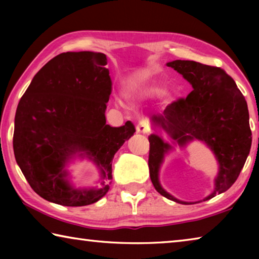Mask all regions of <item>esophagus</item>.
Segmentation results:
<instances>
[{
    "mask_svg": "<svg viewBox=\"0 0 259 259\" xmlns=\"http://www.w3.org/2000/svg\"><path fill=\"white\" fill-rule=\"evenodd\" d=\"M136 130L138 134H148L150 133V123L147 120H142L136 126Z\"/></svg>",
    "mask_w": 259,
    "mask_h": 259,
    "instance_id": "34e87169",
    "label": "esophagus"
}]
</instances>
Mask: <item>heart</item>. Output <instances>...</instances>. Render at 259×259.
<instances>
[{
    "label": "heart",
    "instance_id": "1",
    "mask_svg": "<svg viewBox=\"0 0 259 259\" xmlns=\"http://www.w3.org/2000/svg\"><path fill=\"white\" fill-rule=\"evenodd\" d=\"M162 94V90L155 85H139L134 84L128 89V97L131 99H145L157 97Z\"/></svg>",
    "mask_w": 259,
    "mask_h": 259
}]
</instances>
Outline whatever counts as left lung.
<instances>
[{"label":"left lung","mask_w":259,"mask_h":259,"mask_svg":"<svg viewBox=\"0 0 259 259\" xmlns=\"http://www.w3.org/2000/svg\"><path fill=\"white\" fill-rule=\"evenodd\" d=\"M166 66L182 74L193 90L186 98L168 105L162 114H153L152 123L181 147L198 139L213 152L219 168L213 192L203 199L207 201L233 185L250 152L251 130L247 102L233 78L221 67L193 60H174ZM148 168L155 190L177 203L193 204L174 198L160 185V166L171 145L155 134L148 137Z\"/></svg>","instance_id":"left-lung-1"}]
</instances>
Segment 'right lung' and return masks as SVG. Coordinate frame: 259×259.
Instances as JSON below:
<instances>
[{
	"label": "right lung",
	"instance_id": "obj_1",
	"mask_svg": "<svg viewBox=\"0 0 259 259\" xmlns=\"http://www.w3.org/2000/svg\"><path fill=\"white\" fill-rule=\"evenodd\" d=\"M102 52H64L38 71L18 104L14 152L17 163L35 193L67 207L97 202L109 190L112 160L135 134L126 121L106 124L112 80ZM77 154L100 168L102 187L74 189L64 166Z\"/></svg>",
	"mask_w": 259,
	"mask_h": 259
}]
</instances>
